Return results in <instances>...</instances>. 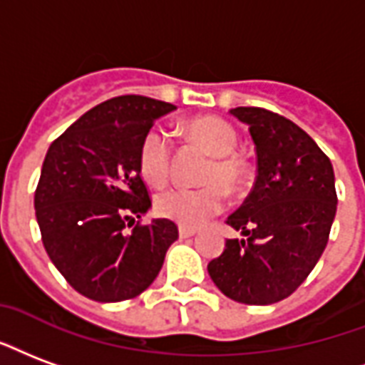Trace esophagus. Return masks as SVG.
<instances>
[{
	"instance_id": "esophagus-1",
	"label": "esophagus",
	"mask_w": 365,
	"mask_h": 365,
	"mask_svg": "<svg viewBox=\"0 0 365 365\" xmlns=\"http://www.w3.org/2000/svg\"><path fill=\"white\" fill-rule=\"evenodd\" d=\"M191 236H195V230H193V228L180 226V237H191Z\"/></svg>"
}]
</instances>
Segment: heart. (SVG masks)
<instances>
[{"instance_id":"b5f03b06","label":"heart","mask_w":365,"mask_h":365,"mask_svg":"<svg viewBox=\"0 0 365 365\" xmlns=\"http://www.w3.org/2000/svg\"><path fill=\"white\" fill-rule=\"evenodd\" d=\"M185 133L191 141L207 150L212 160L203 174V187L183 190L174 187L158 193L155 201L156 212L185 228H199L209 218L218 215L224 207V191H237L244 185L245 164L236 155L237 135L230 123L218 118H195L185 123ZM172 145L162 129H150L143 137L139 150V170L153 185L168 182Z\"/></svg>"}]
</instances>
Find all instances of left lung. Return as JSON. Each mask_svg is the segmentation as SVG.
<instances>
[{"label":"left lung","instance_id":"left-lung-1","mask_svg":"<svg viewBox=\"0 0 365 365\" xmlns=\"http://www.w3.org/2000/svg\"><path fill=\"white\" fill-rule=\"evenodd\" d=\"M250 128L257 155L253 190L226 224V240L207 267L218 290L247 306L288 298L317 265L336 215L333 164L294 121L263 108H232Z\"/></svg>","mask_w":365,"mask_h":365}]
</instances>
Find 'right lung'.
Masks as SVG:
<instances>
[{"label":"right lung","instance_id":"1","mask_svg":"<svg viewBox=\"0 0 365 365\" xmlns=\"http://www.w3.org/2000/svg\"><path fill=\"white\" fill-rule=\"evenodd\" d=\"M174 104L125 94L102 102L46 153L34 209L48 255L69 284L94 302L135 298L155 282L178 226H133L153 207L141 180L143 137Z\"/></svg>","mask_w":365,"mask_h":365}]
</instances>
